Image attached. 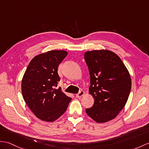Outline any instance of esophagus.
<instances>
[{
	"label": "esophagus",
	"instance_id": "esophagus-1",
	"mask_svg": "<svg viewBox=\"0 0 149 149\" xmlns=\"http://www.w3.org/2000/svg\"><path fill=\"white\" fill-rule=\"evenodd\" d=\"M84 95V91H79V93H77V95H76V96L78 98H80V97H82V96Z\"/></svg>",
	"mask_w": 149,
	"mask_h": 149
}]
</instances>
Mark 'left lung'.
Instances as JSON below:
<instances>
[{"label":"left lung","mask_w":149,"mask_h":149,"mask_svg":"<svg viewBox=\"0 0 149 149\" xmlns=\"http://www.w3.org/2000/svg\"><path fill=\"white\" fill-rule=\"evenodd\" d=\"M84 59L90 74L89 93L94 105L86 109V113L98 123L116 118L128 99L131 79L120 58L106 50L86 51Z\"/></svg>","instance_id":"left-lung-1"}]
</instances>
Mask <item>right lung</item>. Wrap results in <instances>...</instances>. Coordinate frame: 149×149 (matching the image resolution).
<instances>
[{"mask_svg": "<svg viewBox=\"0 0 149 149\" xmlns=\"http://www.w3.org/2000/svg\"><path fill=\"white\" fill-rule=\"evenodd\" d=\"M68 53L53 50L34 57L29 64L22 82V92L26 105L35 116L53 122L67 109L72 98L57 87L60 78L58 67Z\"/></svg>", "mask_w": 149, "mask_h": 149, "instance_id": "obj_1", "label": "right lung"}]
</instances>
